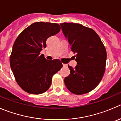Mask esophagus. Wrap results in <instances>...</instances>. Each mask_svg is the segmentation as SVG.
I'll use <instances>...</instances> for the list:
<instances>
[{"label":"esophagus","instance_id":"1","mask_svg":"<svg viewBox=\"0 0 121 121\" xmlns=\"http://www.w3.org/2000/svg\"><path fill=\"white\" fill-rule=\"evenodd\" d=\"M63 67H67V64H63Z\"/></svg>","mask_w":121,"mask_h":121}]
</instances>
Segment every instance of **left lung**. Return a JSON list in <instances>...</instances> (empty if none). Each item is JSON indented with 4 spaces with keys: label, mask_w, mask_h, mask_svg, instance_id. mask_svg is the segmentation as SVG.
Here are the masks:
<instances>
[{
    "label": "left lung",
    "mask_w": 121,
    "mask_h": 121,
    "mask_svg": "<svg viewBox=\"0 0 121 121\" xmlns=\"http://www.w3.org/2000/svg\"><path fill=\"white\" fill-rule=\"evenodd\" d=\"M62 31L70 44L77 65H68L70 70L64 78L68 90L75 95L91 92L101 81L105 71L106 51L102 41L92 28L75 23H60Z\"/></svg>",
    "instance_id": "obj_1"
}]
</instances>
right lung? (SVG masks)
Wrapping results in <instances>:
<instances>
[{"label": "right lung", "instance_id": "obj_1", "mask_svg": "<svg viewBox=\"0 0 121 121\" xmlns=\"http://www.w3.org/2000/svg\"><path fill=\"white\" fill-rule=\"evenodd\" d=\"M60 25L37 22L23 30L15 40L10 65L15 80L27 93L39 95L50 88L52 77L62 67L58 59L48 61L40 52L47 39L60 32Z\"/></svg>", "mask_w": 121, "mask_h": 121}]
</instances>
